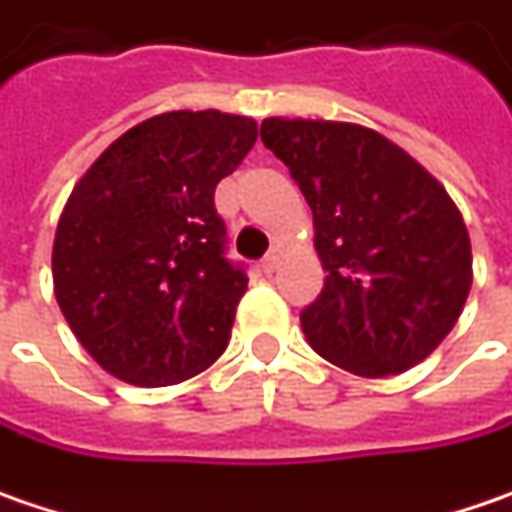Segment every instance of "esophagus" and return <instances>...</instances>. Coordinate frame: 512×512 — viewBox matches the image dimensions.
<instances>
[{"label":"esophagus","instance_id":"esophagus-1","mask_svg":"<svg viewBox=\"0 0 512 512\" xmlns=\"http://www.w3.org/2000/svg\"><path fill=\"white\" fill-rule=\"evenodd\" d=\"M279 259H282V244H274V250L262 259V271L265 274H274L276 268H279Z\"/></svg>","mask_w":512,"mask_h":512}]
</instances>
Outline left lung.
I'll return each mask as SVG.
<instances>
[{
  "mask_svg": "<svg viewBox=\"0 0 512 512\" xmlns=\"http://www.w3.org/2000/svg\"><path fill=\"white\" fill-rule=\"evenodd\" d=\"M262 142L314 215L326 282L300 314L311 349L367 379L417 367L452 332L472 288L469 233L443 183L352 122L271 116Z\"/></svg>",
  "mask_w": 512,
  "mask_h": 512,
  "instance_id": "left-lung-1",
  "label": "left lung"
}]
</instances>
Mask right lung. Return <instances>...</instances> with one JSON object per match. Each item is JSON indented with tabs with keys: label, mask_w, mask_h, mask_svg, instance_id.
<instances>
[{
	"label": "right lung",
	"mask_w": 512,
	"mask_h": 512,
	"mask_svg": "<svg viewBox=\"0 0 512 512\" xmlns=\"http://www.w3.org/2000/svg\"><path fill=\"white\" fill-rule=\"evenodd\" d=\"M253 142L250 116L171 110L122 133L75 183L52 247L55 297L110 376L168 387L227 349L247 276L224 259L215 186Z\"/></svg>",
	"instance_id": "obj_1"
}]
</instances>
